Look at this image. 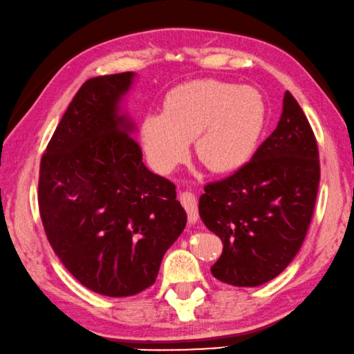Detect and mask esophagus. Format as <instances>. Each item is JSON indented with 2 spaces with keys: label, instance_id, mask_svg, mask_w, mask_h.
Instances as JSON below:
<instances>
[{
  "label": "esophagus",
  "instance_id": "1",
  "mask_svg": "<svg viewBox=\"0 0 354 354\" xmlns=\"http://www.w3.org/2000/svg\"><path fill=\"white\" fill-rule=\"evenodd\" d=\"M180 203L187 210L188 215V221L189 223H196L199 218L198 214V201H196V196L189 192H183L180 193Z\"/></svg>",
  "mask_w": 354,
  "mask_h": 354
}]
</instances>
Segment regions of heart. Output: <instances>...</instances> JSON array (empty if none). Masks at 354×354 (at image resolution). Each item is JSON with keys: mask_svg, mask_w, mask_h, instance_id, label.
Listing matches in <instances>:
<instances>
[{"mask_svg": "<svg viewBox=\"0 0 354 354\" xmlns=\"http://www.w3.org/2000/svg\"><path fill=\"white\" fill-rule=\"evenodd\" d=\"M266 124L258 90L220 80H193L172 88L162 112H149L140 139L150 165L169 172L187 158L194 139L198 160L212 172H231L252 158Z\"/></svg>", "mask_w": 354, "mask_h": 354, "instance_id": "1", "label": "heart"}]
</instances>
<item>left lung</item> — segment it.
Instances as JSON below:
<instances>
[{"instance_id": "obj_1", "label": "left lung", "mask_w": 354, "mask_h": 354, "mask_svg": "<svg viewBox=\"0 0 354 354\" xmlns=\"http://www.w3.org/2000/svg\"><path fill=\"white\" fill-rule=\"evenodd\" d=\"M319 185L318 145L290 91L272 133L245 166L204 187L199 215L221 239L212 275L232 286H259L286 269L312 221Z\"/></svg>"}]
</instances>
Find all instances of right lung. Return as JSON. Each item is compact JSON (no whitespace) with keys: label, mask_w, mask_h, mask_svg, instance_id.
Returning a JSON list of instances; mask_svg holds the SVG:
<instances>
[{"label":"right lung","mask_w":354,"mask_h":354,"mask_svg":"<svg viewBox=\"0 0 354 354\" xmlns=\"http://www.w3.org/2000/svg\"><path fill=\"white\" fill-rule=\"evenodd\" d=\"M134 73L80 86L42 155L41 220L75 280L127 297L155 283L161 259L187 225L176 185L147 169L122 111Z\"/></svg>","instance_id":"add662e5"}]
</instances>
